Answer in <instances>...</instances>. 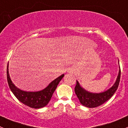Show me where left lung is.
Masks as SVG:
<instances>
[{
	"instance_id": "1",
	"label": "left lung",
	"mask_w": 128,
	"mask_h": 128,
	"mask_svg": "<svg viewBox=\"0 0 128 128\" xmlns=\"http://www.w3.org/2000/svg\"><path fill=\"white\" fill-rule=\"evenodd\" d=\"M121 76V69L120 68L118 78L114 86L106 92L99 94H93L88 92L82 88L76 81L75 87V92L78 98L80 103L88 108H97L108 100L117 90L119 86Z\"/></svg>"
}]
</instances>
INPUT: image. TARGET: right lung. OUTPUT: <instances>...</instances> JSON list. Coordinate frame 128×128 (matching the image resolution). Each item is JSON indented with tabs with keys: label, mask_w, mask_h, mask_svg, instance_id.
<instances>
[{
	"label": "right lung",
	"mask_w": 128,
	"mask_h": 128,
	"mask_svg": "<svg viewBox=\"0 0 128 128\" xmlns=\"http://www.w3.org/2000/svg\"><path fill=\"white\" fill-rule=\"evenodd\" d=\"M63 76L64 74L53 80L46 88H45L39 92H25L18 88L13 84L8 74L7 65V78L9 88L19 101L25 104L26 106L34 109L43 108L48 104L57 86Z\"/></svg>",
	"instance_id": "obj_1"
}]
</instances>
